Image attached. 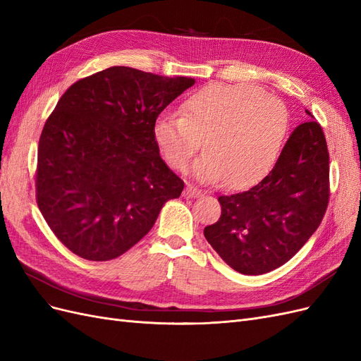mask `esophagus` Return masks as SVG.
Segmentation results:
<instances>
[{
	"label": "esophagus",
	"instance_id": "1",
	"mask_svg": "<svg viewBox=\"0 0 361 361\" xmlns=\"http://www.w3.org/2000/svg\"><path fill=\"white\" fill-rule=\"evenodd\" d=\"M185 195L187 197H199V195H202V190L194 187V185H188L187 190H185Z\"/></svg>",
	"mask_w": 361,
	"mask_h": 361
}]
</instances>
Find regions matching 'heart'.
<instances>
[{
	"label": "heart",
	"instance_id": "heart-1",
	"mask_svg": "<svg viewBox=\"0 0 361 361\" xmlns=\"http://www.w3.org/2000/svg\"><path fill=\"white\" fill-rule=\"evenodd\" d=\"M286 108L248 84L211 82L194 92L182 114H161L154 137L173 169L185 170L204 146L195 174L227 188H245L269 171L285 143Z\"/></svg>",
	"mask_w": 361,
	"mask_h": 361
}]
</instances>
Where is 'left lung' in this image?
I'll list each match as a JSON object with an SVG mask.
<instances>
[{"mask_svg":"<svg viewBox=\"0 0 361 361\" xmlns=\"http://www.w3.org/2000/svg\"><path fill=\"white\" fill-rule=\"evenodd\" d=\"M292 130L276 166L247 191L220 195L221 216L204 238L245 276L265 274L298 253L319 227L330 200V155L321 125Z\"/></svg>","mask_w":361,"mask_h":361,"instance_id":"1","label":"left lung"}]
</instances>
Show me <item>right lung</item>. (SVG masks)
<instances>
[{
  "label": "right lung",
  "instance_id": "1",
  "mask_svg": "<svg viewBox=\"0 0 361 361\" xmlns=\"http://www.w3.org/2000/svg\"><path fill=\"white\" fill-rule=\"evenodd\" d=\"M195 82L114 66L73 82L39 140L36 202L72 253L105 262L122 256L178 199L183 180L162 161L158 116Z\"/></svg>",
  "mask_w": 361,
  "mask_h": 361
}]
</instances>
